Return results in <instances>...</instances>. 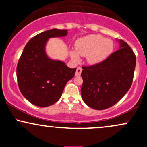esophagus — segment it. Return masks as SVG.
Listing matches in <instances>:
<instances>
[{
  "label": "esophagus",
  "mask_w": 147,
  "mask_h": 147,
  "mask_svg": "<svg viewBox=\"0 0 147 147\" xmlns=\"http://www.w3.org/2000/svg\"><path fill=\"white\" fill-rule=\"evenodd\" d=\"M82 68H81V67H78V68H77V70H76L75 75L79 76L81 75V73H82Z\"/></svg>",
  "instance_id": "obj_1"
}]
</instances>
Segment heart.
Instances as JSON below:
<instances>
[{
    "label": "heart",
    "mask_w": 147,
    "mask_h": 147,
    "mask_svg": "<svg viewBox=\"0 0 147 147\" xmlns=\"http://www.w3.org/2000/svg\"><path fill=\"white\" fill-rule=\"evenodd\" d=\"M113 48V41L102 35H88L77 40L76 51L70 52V56L75 61L79 60V55L87 56L89 63L95 64L106 59L112 53Z\"/></svg>",
    "instance_id": "obj_1"
}]
</instances>
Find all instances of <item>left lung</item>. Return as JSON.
Segmentation results:
<instances>
[{
	"instance_id": "left-lung-1",
	"label": "left lung",
	"mask_w": 147,
	"mask_h": 147,
	"mask_svg": "<svg viewBox=\"0 0 147 147\" xmlns=\"http://www.w3.org/2000/svg\"><path fill=\"white\" fill-rule=\"evenodd\" d=\"M119 41V50L105 60L90 66H82V99L92 109L104 110L115 105L131 86L136 57L126 42Z\"/></svg>"
}]
</instances>
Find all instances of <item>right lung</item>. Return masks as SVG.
I'll return each mask as SVG.
<instances>
[{"label": "right lung", "mask_w": 147, "mask_h": 147, "mask_svg": "<svg viewBox=\"0 0 147 147\" xmlns=\"http://www.w3.org/2000/svg\"><path fill=\"white\" fill-rule=\"evenodd\" d=\"M67 34L66 30L45 31L32 38L23 49L16 67L18 85L22 95L34 105L46 107L56 103L65 84L75 76L77 68L50 59L45 52L48 38Z\"/></svg>", "instance_id": "add662e5"}]
</instances>
